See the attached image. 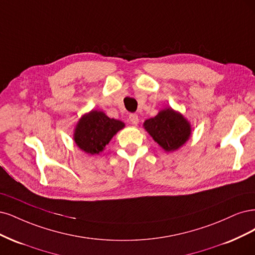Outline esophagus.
Returning <instances> with one entry per match:
<instances>
[{"mask_svg":"<svg viewBox=\"0 0 255 255\" xmlns=\"http://www.w3.org/2000/svg\"><path fill=\"white\" fill-rule=\"evenodd\" d=\"M129 122H130L132 125H137V124H138V117H137V114L131 113L130 116H129Z\"/></svg>","mask_w":255,"mask_h":255,"instance_id":"1","label":"esophagus"}]
</instances>
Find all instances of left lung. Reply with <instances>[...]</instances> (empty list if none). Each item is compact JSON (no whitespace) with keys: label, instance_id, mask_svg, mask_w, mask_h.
Masks as SVG:
<instances>
[{"label":"left lung","instance_id":"1","mask_svg":"<svg viewBox=\"0 0 255 255\" xmlns=\"http://www.w3.org/2000/svg\"><path fill=\"white\" fill-rule=\"evenodd\" d=\"M144 128L164 150L180 148L191 136V124L181 113L171 108L161 110L154 118L144 122Z\"/></svg>","mask_w":255,"mask_h":255}]
</instances>
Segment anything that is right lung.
<instances>
[{
	"mask_svg": "<svg viewBox=\"0 0 255 255\" xmlns=\"http://www.w3.org/2000/svg\"><path fill=\"white\" fill-rule=\"evenodd\" d=\"M125 127L119 120L110 119L102 111L92 110L83 116L74 131V141L81 150L89 154H98L116 135Z\"/></svg>",
	"mask_w": 255,
	"mask_h": 255,
	"instance_id": "add662e5",
	"label": "right lung"
}]
</instances>
